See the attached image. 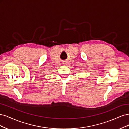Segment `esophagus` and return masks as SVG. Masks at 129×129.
<instances>
[{
	"label": "esophagus",
	"mask_w": 129,
	"mask_h": 129,
	"mask_svg": "<svg viewBox=\"0 0 129 129\" xmlns=\"http://www.w3.org/2000/svg\"><path fill=\"white\" fill-rule=\"evenodd\" d=\"M66 64V63H65V62H64V63H63V64Z\"/></svg>",
	"instance_id": "obj_1"
}]
</instances>
